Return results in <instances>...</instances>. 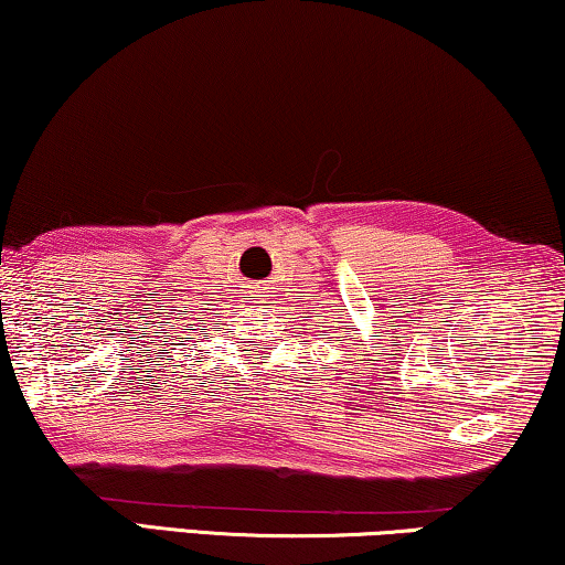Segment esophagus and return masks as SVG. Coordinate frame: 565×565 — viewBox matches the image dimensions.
Instances as JSON below:
<instances>
[{"mask_svg":"<svg viewBox=\"0 0 565 565\" xmlns=\"http://www.w3.org/2000/svg\"><path fill=\"white\" fill-rule=\"evenodd\" d=\"M253 297H264V294H253Z\"/></svg>","mask_w":565,"mask_h":565,"instance_id":"34e87169","label":"esophagus"}]
</instances>
